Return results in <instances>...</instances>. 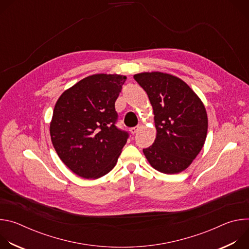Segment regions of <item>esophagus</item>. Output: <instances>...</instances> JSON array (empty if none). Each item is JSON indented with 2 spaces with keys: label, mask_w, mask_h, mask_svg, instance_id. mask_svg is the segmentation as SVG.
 Returning a JSON list of instances; mask_svg holds the SVG:
<instances>
[{
  "label": "esophagus",
  "mask_w": 249,
  "mask_h": 249,
  "mask_svg": "<svg viewBox=\"0 0 249 249\" xmlns=\"http://www.w3.org/2000/svg\"><path fill=\"white\" fill-rule=\"evenodd\" d=\"M138 131H139V126H136V127H133V128L130 129V132H131L132 135H135Z\"/></svg>",
  "instance_id": "esophagus-1"
}]
</instances>
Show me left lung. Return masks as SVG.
I'll use <instances>...</instances> for the list:
<instances>
[{
	"label": "left lung",
	"instance_id": "obj_1",
	"mask_svg": "<svg viewBox=\"0 0 249 249\" xmlns=\"http://www.w3.org/2000/svg\"><path fill=\"white\" fill-rule=\"evenodd\" d=\"M134 79L147 92L155 114L157 137L143 150L144 155L162 173L181 172L200 153L207 137L203 102L186 83L172 75L141 73Z\"/></svg>",
	"mask_w": 249,
	"mask_h": 249
}]
</instances>
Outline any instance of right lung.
<instances>
[{
  "mask_svg": "<svg viewBox=\"0 0 249 249\" xmlns=\"http://www.w3.org/2000/svg\"><path fill=\"white\" fill-rule=\"evenodd\" d=\"M125 81L121 75H92L65 90L55 104L52 144L61 160L84 178L108 173L129 138L115 125V101Z\"/></svg>",
  "mask_w": 249,
  "mask_h": 249,
  "instance_id": "right-lung-1",
  "label": "right lung"
}]
</instances>
